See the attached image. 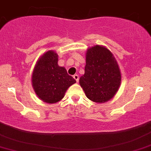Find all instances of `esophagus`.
Returning a JSON list of instances; mask_svg holds the SVG:
<instances>
[{
	"label": "esophagus",
	"instance_id": "esophagus-1",
	"mask_svg": "<svg viewBox=\"0 0 151 151\" xmlns=\"http://www.w3.org/2000/svg\"><path fill=\"white\" fill-rule=\"evenodd\" d=\"M73 77H74V80L77 81V83H78V82H79V76L77 75V74H74V75L73 76Z\"/></svg>",
	"mask_w": 151,
	"mask_h": 151
}]
</instances>
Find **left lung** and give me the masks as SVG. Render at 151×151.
I'll return each instance as SVG.
<instances>
[{
    "label": "left lung",
    "instance_id": "obj_1",
    "mask_svg": "<svg viewBox=\"0 0 151 151\" xmlns=\"http://www.w3.org/2000/svg\"><path fill=\"white\" fill-rule=\"evenodd\" d=\"M121 81V71L111 52L99 45L88 49L85 74L80 78L86 96L95 102H106L116 93Z\"/></svg>",
    "mask_w": 151,
    "mask_h": 151
}]
</instances>
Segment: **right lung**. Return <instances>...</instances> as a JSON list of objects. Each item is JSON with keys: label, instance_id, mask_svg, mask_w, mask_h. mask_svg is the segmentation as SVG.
<instances>
[{"label": "right lung", "instance_id": "1", "mask_svg": "<svg viewBox=\"0 0 151 151\" xmlns=\"http://www.w3.org/2000/svg\"><path fill=\"white\" fill-rule=\"evenodd\" d=\"M58 60L57 53L52 50L47 52L38 60L32 75L36 95L50 104L60 101L67 89L76 83L66 68L58 66Z\"/></svg>", "mask_w": 151, "mask_h": 151}]
</instances>
